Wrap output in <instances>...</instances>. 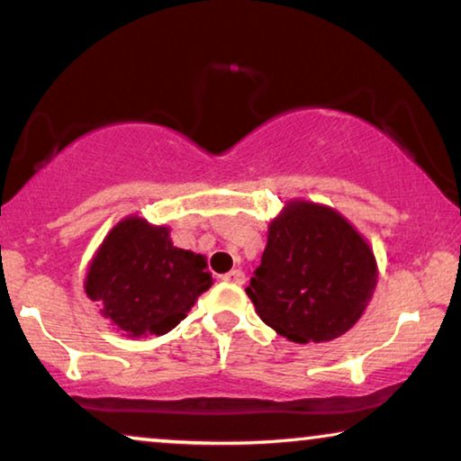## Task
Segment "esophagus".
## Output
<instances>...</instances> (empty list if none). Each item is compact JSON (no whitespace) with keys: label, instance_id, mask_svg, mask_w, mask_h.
I'll return each mask as SVG.
<instances>
[{"label":"esophagus","instance_id":"esophagus-1","mask_svg":"<svg viewBox=\"0 0 461 461\" xmlns=\"http://www.w3.org/2000/svg\"><path fill=\"white\" fill-rule=\"evenodd\" d=\"M222 279L229 281V283H239V285H241V283H245V273H243V270L235 268V270H230V273L222 275Z\"/></svg>","mask_w":461,"mask_h":461}]
</instances>
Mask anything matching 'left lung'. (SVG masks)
Instances as JSON below:
<instances>
[{"label":"left lung","mask_w":461,"mask_h":461,"mask_svg":"<svg viewBox=\"0 0 461 461\" xmlns=\"http://www.w3.org/2000/svg\"><path fill=\"white\" fill-rule=\"evenodd\" d=\"M377 281L369 243L342 213L289 201L268 226L248 292L256 312L289 342H330L367 308Z\"/></svg>","instance_id":"left-lung-1"}]
</instances>
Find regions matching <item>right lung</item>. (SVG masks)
Listing matches in <instances>:
<instances>
[{"label":"right lung","mask_w":461,"mask_h":461,"mask_svg":"<svg viewBox=\"0 0 461 461\" xmlns=\"http://www.w3.org/2000/svg\"><path fill=\"white\" fill-rule=\"evenodd\" d=\"M205 256L174 248L167 226L130 216L104 237L86 276V294L123 336L172 331L212 287Z\"/></svg>","instance_id":"1"}]
</instances>
